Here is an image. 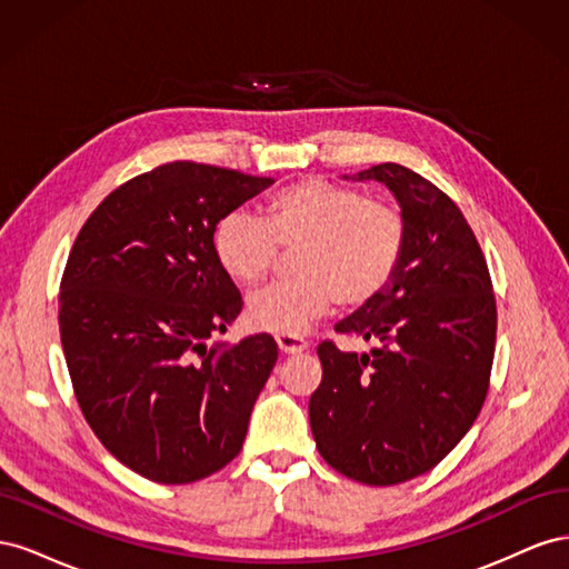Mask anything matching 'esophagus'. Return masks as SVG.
<instances>
[{"mask_svg":"<svg viewBox=\"0 0 569 569\" xmlns=\"http://www.w3.org/2000/svg\"><path fill=\"white\" fill-rule=\"evenodd\" d=\"M278 347L282 353L295 356V353H303L308 349V341L299 335H280L278 337Z\"/></svg>","mask_w":569,"mask_h":569,"instance_id":"34e87169","label":"esophagus"}]
</instances>
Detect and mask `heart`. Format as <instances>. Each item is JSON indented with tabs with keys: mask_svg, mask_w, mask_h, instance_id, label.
I'll use <instances>...</instances> for the list:
<instances>
[{
	"mask_svg": "<svg viewBox=\"0 0 569 569\" xmlns=\"http://www.w3.org/2000/svg\"><path fill=\"white\" fill-rule=\"evenodd\" d=\"M406 218L385 197L303 178L270 194L261 220L228 213L213 230L220 268L244 287L263 282L280 249L296 251L297 280L258 291L247 322L258 332L301 335L332 301L358 308L391 282L406 249Z\"/></svg>",
	"mask_w": 569,
	"mask_h": 569,
	"instance_id": "1",
	"label": "heart"
}]
</instances>
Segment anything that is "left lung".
I'll return each instance as SVG.
<instances>
[{
    "mask_svg": "<svg viewBox=\"0 0 569 569\" xmlns=\"http://www.w3.org/2000/svg\"><path fill=\"white\" fill-rule=\"evenodd\" d=\"M358 180L401 203L406 249L391 282L335 330L370 353L318 343L322 382L308 403L325 462L370 487L420 477L453 451L487 399L496 297L487 258L449 194L399 163Z\"/></svg>",
    "mask_w": 569,
    "mask_h": 569,
    "instance_id": "8db88e82",
    "label": "left lung"
}]
</instances>
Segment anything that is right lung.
Returning <instances> with one entry per match:
<instances>
[{"label":"right lung","mask_w":569,"mask_h":569,"mask_svg":"<svg viewBox=\"0 0 569 569\" xmlns=\"http://www.w3.org/2000/svg\"><path fill=\"white\" fill-rule=\"evenodd\" d=\"M272 182L197 161L157 166L116 187L68 253L59 332L76 401L104 449L144 479L192 485L242 451L278 343L206 347L244 306L213 230Z\"/></svg>","instance_id":"add662e5"}]
</instances>
